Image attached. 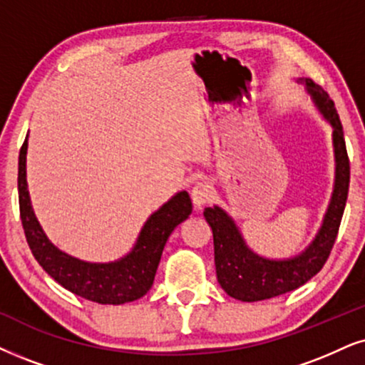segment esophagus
Wrapping results in <instances>:
<instances>
[{"mask_svg":"<svg viewBox=\"0 0 365 365\" xmlns=\"http://www.w3.org/2000/svg\"><path fill=\"white\" fill-rule=\"evenodd\" d=\"M190 197H192L193 207H195L197 210H200L202 207H204L205 204H209V202H210V198H212V187L207 182L197 183V185L192 188Z\"/></svg>","mask_w":365,"mask_h":365,"instance_id":"34e87169","label":"esophagus"}]
</instances>
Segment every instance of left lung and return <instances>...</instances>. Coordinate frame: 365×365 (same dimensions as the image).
<instances>
[{"label":"left lung","instance_id":"8db88e82","mask_svg":"<svg viewBox=\"0 0 365 365\" xmlns=\"http://www.w3.org/2000/svg\"><path fill=\"white\" fill-rule=\"evenodd\" d=\"M331 128L334 148V188L315 237L303 251L289 257H267L249 247L236 219L220 205L205 207L204 217L214 236L217 281L229 297L241 302H261L293 292L312 279L325 264L339 232L347 202L350 165L344 129L329 94L307 77L294 79Z\"/></svg>","mask_w":365,"mask_h":365}]
</instances>
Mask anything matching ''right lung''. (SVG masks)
Wrapping results in <instances>:
<instances>
[{
	"mask_svg": "<svg viewBox=\"0 0 365 365\" xmlns=\"http://www.w3.org/2000/svg\"><path fill=\"white\" fill-rule=\"evenodd\" d=\"M25 138L18 158V198L26 242L35 259L52 278L73 294L101 303L123 305L145 297L153 286L161 252L170 234L192 214V200L185 190L177 192L158 210H155L138 234L131 251L108 262H91L67 255L50 241L36 219L26 182Z\"/></svg>",
	"mask_w": 365,
	"mask_h": 365,
	"instance_id": "right-lung-1",
	"label": "right lung"
}]
</instances>
